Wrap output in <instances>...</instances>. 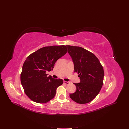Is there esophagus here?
Masks as SVG:
<instances>
[{
    "label": "esophagus",
    "mask_w": 129,
    "mask_h": 129,
    "mask_svg": "<svg viewBox=\"0 0 129 129\" xmlns=\"http://www.w3.org/2000/svg\"><path fill=\"white\" fill-rule=\"evenodd\" d=\"M64 83L66 84V85H68L69 84H70L69 82H66V81H64Z\"/></svg>",
    "instance_id": "34e87169"
}]
</instances>
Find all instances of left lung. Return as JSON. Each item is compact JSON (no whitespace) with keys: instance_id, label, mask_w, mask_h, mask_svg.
I'll return each mask as SVG.
<instances>
[{"instance_id":"obj_1","label":"left lung","mask_w":129,"mask_h":129,"mask_svg":"<svg viewBox=\"0 0 129 129\" xmlns=\"http://www.w3.org/2000/svg\"><path fill=\"white\" fill-rule=\"evenodd\" d=\"M66 46L74 64L75 72L79 74L81 82L74 83L77 90L69 96L77 103H88L95 98L102 87L104 76L103 66L93 53L79 46Z\"/></svg>"}]
</instances>
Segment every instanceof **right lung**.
I'll return each mask as SVG.
<instances>
[{"mask_svg": "<svg viewBox=\"0 0 129 129\" xmlns=\"http://www.w3.org/2000/svg\"><path fill=\"white\" fill-rule=\"evenodd\" d=\"M65 45L46 46L30 54L25 61L20 75L21 83L26 95L33 101L43 104L52 99L57 88L63 80L47 77L57 61L66 53Z\"/></svg>", "mask_w": 129, "mask_h": 129, "instance_id": "right-lung-1", "label": "right lung"}]
</instances>
